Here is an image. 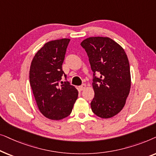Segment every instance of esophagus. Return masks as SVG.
<instances>
[{
  "instance_id": "1",
  "label": "esophagus",
  "mask_w": 156,
  "mask_h": 156,
  "mask_svg": "<svg viewBox=\"0 0 156 156\" xmlns=\"http://www.w3.org/2000/svg\"><path fill=\"white\" fill-rule=\"evenodd\" d=\"M87 88V85L85 84H83L82 85H81V86L80 87V89L81 91H83V90H84L85 89Z\"/></svg>"
}]
</instances>
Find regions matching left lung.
Wrapping results in <instances>:
<instances>
[{
	"label": "left lung",
	"mask_w": 156,
	"mask_h": 156,
	"mask_svg": "<svg viewBox=\"0 0 156 156\" xmlns=\"http://www.w3.org/2000/svg\"><path fill=\"white\" fill-rule=\"evenodd\" d=\"M81 45L87 53L94 75L100 74L93 80L91 110L100 118H112L123 109L131 89L127 55L120 44L108 37H88Z\"/></svg>",
	"instance_id": "left-lung-1"
}]
</instances>
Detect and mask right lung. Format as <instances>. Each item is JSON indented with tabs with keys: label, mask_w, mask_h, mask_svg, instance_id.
<instances>
[{
	"label": "right lung",
	"mask_w": 156,
	"mask_h": 156,
	"mask_svg": "<svg viewBox=\"0 0 156 156\" xmlns=\"http://www.w3.org/2000/svg\"><path fill=\"white\" fill-rule=\"evenodd\" d=\"M69 39L52 40L36 52L30 69V84L40 112L51 120H61L71 114L78 91L68 82H59Z\"/></svg>",
	"instance_id": "add662e5"
}]
</instances>
